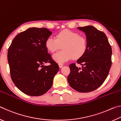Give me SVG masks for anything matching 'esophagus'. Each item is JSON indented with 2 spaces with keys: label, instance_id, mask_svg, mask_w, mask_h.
<instances>
[{
  "label": "esophagus",
  "instance_id": "esophagus-1",
  "mask_svg": "<svg viewBox=\"0 0 121 121\" xmlns=\"http://www.w3.org/2000/svg\"><path fill=\"white\" fill-rule=\"evenodd\" d=\"M59 67H60V68H62V67L63 66V64H60V63H59Z\"/></svg>",
  "mask_w": 121,
  "mask_h": 121
}]
</instances>
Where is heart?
<instances>
[{
    "label": "heart",
    "instance_id": "b5f03b06",
    "mask_svg": "<svg viewBox=\"0 0 121 121\" xmlns=\"http://www.w3.org/2000/svg\"><path fill=\"white\" fill-rule=\"evenodd\" d=\"M47 50L53 53L62 46V51L53 55V59L62 64L73 58L78 59L85 54L87 49L86 39L77 32L65 30L57 34L56 38L48 37L45 43Z\"/></svg>",
    "mask_w": 121,
    "mask_h": 121
}]
</instances>
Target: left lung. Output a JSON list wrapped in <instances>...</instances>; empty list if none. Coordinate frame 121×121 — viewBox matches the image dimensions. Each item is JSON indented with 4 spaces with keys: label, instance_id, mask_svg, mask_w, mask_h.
Instances as JSON below:
<instances>
[{
    "label": "left lung",
    "instance_id": "8db88e82",
    "mask_svg": "<svg viewBox=\"0 0 121 121\" xmlns=\"http://www.w3.org/2000/svg\"><path fill=\"white\" fill-rule=\"evenodd\" d=\"M85 34L87 49L85 54L69 65L68 81L70 86L79 92H89L104 82L112 65V48L105 34L92 26L78 27Z\"/></svg>",
    "mask_w": 121,
    "mask_h": 121
}]
</instances>
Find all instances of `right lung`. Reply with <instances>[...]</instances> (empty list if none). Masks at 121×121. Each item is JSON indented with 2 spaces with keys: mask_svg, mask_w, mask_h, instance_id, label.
Returning a JSON list of instances; mask_svg holds the SVG:
<instances>
[{
  "mask_svg": "<svg viewBox=\"0 0 121 121\" xmlns=\"http://www.w3.org/2000/svg\"><path fill=\"white\" fill-rule=\"evenodd\" d=\"M51 34L45 28H30L14 38L8 50L11 78L26 95L40 96L45 93L52 87L59 70L45 45ZM48 62L51 65H43Z\"/></svg>",
  "mask_w": 121,
  "mask_h": 121,
  "instance_id": "1",
  "label": "right lung"
}]
</instances>
